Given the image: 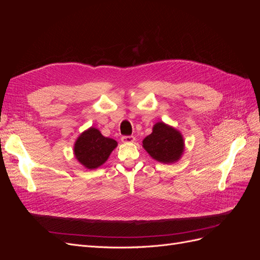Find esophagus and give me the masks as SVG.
<instances>
[{
  "label": "esophagus",
  "mask_w": 260,
  "mask_h": 260,
  "mask_svg": "<svg viewBox=\"0 0 260 260\" xmlns=\"http://www.w3.org/2000/svg\"><path fill=\"white\" fill-rule=\"evenodd\" d=\"M136 141V138L133 136H123L121 138V142L123 143H133Z\"/></svg>",
  "instance_id": "1"
}]
</instances>
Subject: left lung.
Here are the masks:
<instances>
[{
  "instance_id": "left-lung-1",
  "label": "left lung",
  "mask_w": 260,
  "mask_h": 260,
  "mask_svg": "<svg viewBox=\"0 0 260 260\" xmlns=\"http://www.w3.org/2000/svg\"><path fill=\"white\" fill-rule=\"evenodd\" d=\"M143 147L155 160L162 164L178 161L184 151L181 133L164 122L154 124L153 132L143 140Z\"/></svg>"
}]
</instances>
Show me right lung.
I'll return each instance as SVG.
<instances>
[{"label": "right lung", "mask_w": 260, "mask_h": 260, "mask_svg": "<svg viewBox=\"0 0 260 260\" xmlns=\"http://www.w3.org/2000/svg\"><path fill=\"white\" fill-rule=\"evenodd\" d=\"M117 142L111 138L102 136L100 130L91 127L77 139L74 153L77 160L88 169H95L102 166L107 159Z\"/></svg>", "instance_id": "obj_1"}]
</instances>
